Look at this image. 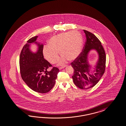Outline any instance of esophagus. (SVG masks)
Returning a JSON list of instances; mask_svg holds the SVG:
<instances>
[{"label": "esophagus", "instance_id": "obj_1", "mask_svg": "<svg viewBox=\"0 0 126 126\" xmlns=\"http://www.w3.org/2000/svg\"><path fill=\"white\" fill-rule=\"evenodd\" d=\"M65 66V65H63V66H61V67H59V69H60V70L64 68Z\"/></svg>", "mask_w": 126, "mask_h": 126}]
</instances>
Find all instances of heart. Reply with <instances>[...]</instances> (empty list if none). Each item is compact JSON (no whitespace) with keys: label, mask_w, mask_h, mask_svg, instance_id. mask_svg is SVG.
I'll list each match as a JSON object with an SVG mask.
<instances>
[{"label":"heart","mask_w":126,"mask_h":126,"mask_svg":"<svg viewBox=\"0 0 126 126\" xmlns=\"http://www.w3.org/2000/svg\"><path fill=\"white\" fill-rule=\"evenodd\" d=\"M48 45L44 46L43 54L52 64L57 62L60 54L63 56L59 61L62 65L68 60H74L80 54L83 45V38L80 33L73 31L54 35L50 39Z\"/></svg>","instance_id":"obj_1"}]
</instances>
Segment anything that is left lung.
Masks as SVG:
<instances>
[{"instance_id": "obj_1", "label": "left lung", "mask_w": 126, "mask_h": 126, "mask_svg": "<svg viewBox=\"0 0 126 126\" xmlns=\"http://www.w3.org/2000/svg\"><path fill=\"white\" fill-rule=\"evenodd\" d=\"M86 36L82 51L71 65L74 69L72 76L74 84L81 89H88L94 87L103 75L106 67V54L101 42L95 35L88 31L84 30ZM96 49L99 55V59L96 67L95 73H89L87 56L91 49Z\"/></svg>"}]
</instances>
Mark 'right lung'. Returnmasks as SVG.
Here are the masks:
<instances>
[{
	"label": "right lung",
	"instance_id": "right-lung-1",
	"mask_svg": "<svg viewBox=\"0 0 126 126\" xmlns=\"http://www.w3.org/2000/svg\"><path fill=\"white\" fill-rule=\"evenodd\" d=\"M37 36L30 39L21 50L19 57V67L22 79L34 92L46 93L53 88L59 69L53 66L44 58L43 45L39 44L38 52L31 53L29 43L35 42ZM49 67L52 68L50 71Z\"/></svg>",
	"mask_w": 126,
	"mask_h": 126
}]
</instances>
